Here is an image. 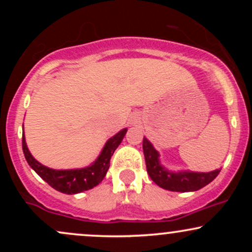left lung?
<instances>
[{
    "mask_svg": "<svg viewBox=\"0 0 252 252\" xmlns=\"http://www.w3.org/2000/svg\"><path fill=\"white\" fill-rule=\"evenodd\" d=\"M143 154L146 158L147 172L152 180L158 186L173 192H193L200 189L215 180L220 172V169H216L210 173H170L161 166L158 153L146 137L143 138Z\"/></svg>",
    "mask_w": 252,
    "mask_h": 252,
    "instance_id": "obj_1",
    "label": "left lung"
}]
</instances>
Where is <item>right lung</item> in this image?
<instances>
[{
    "label": "right lung",
    "mask_w": 252,
    "mask_h": 252,
    "mask_svg": "<svg viewBox=\"0 0 252 252\" xmlns=\"http://www.w3.org/2000/svg\"><path fill=\"white\" fill-rule=\"evenodd\" d=\"M126 129L121 130L118 134L111 137L105 143L104 148L98 156V158L90 167L82 169H68L57 170L42 166L32 156L27 148L25 140V134L22 135V150L26 160L30 166L37 173L40 178L43 179L51 187L65 194H76L94 189L99 182H102L104 176L106 175L110 167V158L114 155V152L122 142Z\"/></svg>",
    "instance_id": "right-lung-1"
}]
</instances>
